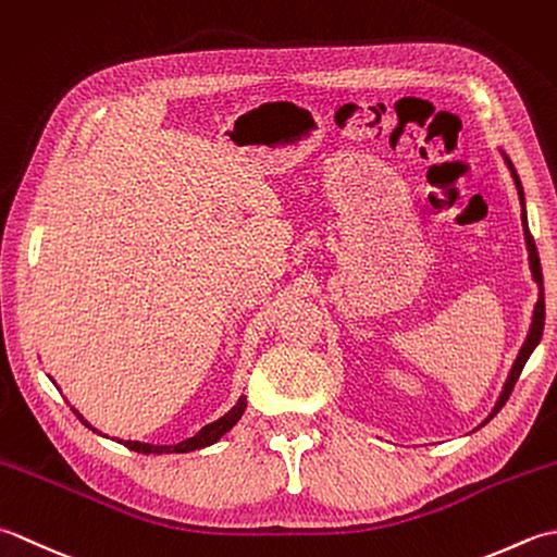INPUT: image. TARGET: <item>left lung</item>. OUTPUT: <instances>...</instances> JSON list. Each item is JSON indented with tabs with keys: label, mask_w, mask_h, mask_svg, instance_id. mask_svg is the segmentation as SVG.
<instances>
[{
	"label": "left lung",
	"mask_w": 557,
	"mask_h": 557,
	"mask_svg": "<svg viewBox=\"0 0 557 557\" xmlns=\"http://www.w3.org/2000/svg\"><path fill=\"white\" fill-rule=\"evenodd\" d=\"M503 156H505V153H503ZM505 163H507V168H509V173H512V177H515V185H517V191H519V201H521V225H524V240H527V249H529V267H531V276H533V281L539 283V302H536V308H533V320H531L529 336H527L524 346H521V350H519V356H517V360H515L512 370H509V377H507V382H505L500 399H497V404H495V408L491 411V416H487L481 425H485L487 421H493V416H495L497 411H500V408L505 406V401L509 399V394H512L515 384H517V380H519L521 370H524L529 356L533 354V348H536V346H539V342H541V336H543V324H546V298H543V271H541V259H539L536 243H533L531 231H529V223H527L524 189H521V183H519L517 170H515L512 161H509L507 156H505Z\"/></svg>",
	"instance_id": "8db88e82"
}]
</instances>
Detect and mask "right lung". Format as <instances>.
Masks as SVG:
<instances>
[{
  "instance_id": "add662e5",
  "label": "right lung",
  "mask_w": 557,
  "mask_h": 557,
  "mask_svg": "<svg viewBox=\"0 0 557 557\" xmlns=\"http://www.w3.org/2000/svg\"><path fill=\"white\" fill-rule=\"evenodd\" d=\"M245 406H247V399H245V396H240V399H237V404L231 408V411L225 413V416H221L219 421L203 425L195 437L177 442V445H149V442H132V440H127V442L120 440V442H122L124 447H129V449H134V451H141V454H185V451H195V449L213 445V442H219L225 433H228V430L243 418ZM72 411L76 413L78 421H82L86 428H90V430H94V433H96V428L90 425L88 421H84V416L78 413L76 408H72Z\"/></svg>"
}]
</instances>
